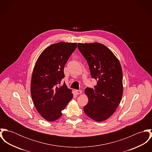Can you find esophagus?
Returning a JSON list of instances; mask_svg holds the SVG:
<instances>
[{
    "mask_svg": "<svg viewBox=\"0 0 152 152\" xmlns=\"http://www.w3.org/2000/svg\"><path fill=\"white\" fill-rule=\"evenodd\" d=\"M82 91L81 90H75V92L77 93V94H82Z\"/></svg>",
    "mask_w": 152,
    "mask_h": 152,
    "instance_id": "1",
    "label": "esophagus"
}]
</instances>
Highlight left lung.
Wrapping results in <instances>:
<instances>
[{"mask_svg":"<svg viewBox=\"0 0 152 152\" xmlns=\"http://www.w3.org/2000/svg\"><path fill=\"white\" fill-rule=\"evenodd\" d=\"M78 48L89 65L95 88H87L85 113L98 122L107 120L119 106L123 95V74L119 60L102 44L78 43Z\"/></svg>","mask_w":152,"mask_h":152,"instance_id":"obj_1","label":"left lung"}]
</instances>
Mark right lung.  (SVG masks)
<instances>
[{"label": "right lung", "mask_w": 152, "mask_h": 152, "mask_svg": "<svg viewBox=\"0 0 152 152\" xmlns=\"http://www.w3.org/2000/svg\"><path fill=\"white\" fill-rule=\"evenodd\" d=\"M77 44L59 42L47 47L34 65L30 91L33 104L44 119L53 122L60 118L61 111L73 98L72 90L65 83L64 68Z\"/></svg>", "instance_id": "right-lung-1"}]
</instances>
